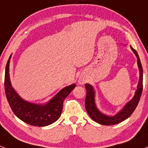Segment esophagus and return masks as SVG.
I'll return each instance as SVG.
<instances>
[{"label": "esophagus", "mask_w": 148, "mask_h": 148, "mask_svg": "<svg viewBox=\"0 0 148 148\" xmlns=\"http://www.w3.org/2000/svg\"><path fill=\"white\" fill-rule=\"evenodd\" d=\"M78 82H79V83H80V85H83L85 83V80H84V79H83V78H79Z\"/></svg>", "instance_id": "obj_1"}]
</instances>
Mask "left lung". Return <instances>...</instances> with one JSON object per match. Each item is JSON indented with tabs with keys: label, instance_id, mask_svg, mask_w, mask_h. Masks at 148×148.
Returning a JSON list of instances; mask_svg holds the SVG:
<instances>
[{
	"label": "left lung",
	"instance_id": "left-lung-1",
	"mask_svg": "<svg viewBox=\"0 0 148 148\" xmlns=\"http://www.w3.org/2000/svg\"><path fill=\"white\" fill-rule=\"evenodd\" d=\"M130 48L138 58V65L140 71L139 83L138 85V89L135 91L134 97L117 115L110 117L100 112L95 106V90H94L93 88L92 85L88 84V83L85 84V89H86V97H85V109L90 117L99 124L104 125H112L121 123L122 121L128 118L132 115L139 103L143 92V67L137 51L134 48H132V46H130Z\"/></svg>",
	"mask_w": 148,
	"mask_h": 148
}]
</instances>
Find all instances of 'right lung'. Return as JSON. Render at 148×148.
Returning <instances> with one entry per match:
<instances>
[{
	"instance_id": "1",
	"label": "right lung",
	"mask_w": 148,
	"mask_h": 148,
	"mask_svg": "<svg viewBox=\"0 0 148 148\" xmlns=\"http://www.w3.org/2000/svg\"><path fill=\"white\" fill-rule=\"evenodd\" d=\"M9 57L5 67V95L13 113L22 121L33 126L49 125L58 120L63 110V101L71 91L75 88L72 84L62 89L47 104L36 105L23 100L12 87L9 77Z\"/></svg>"
}]
</instances>
